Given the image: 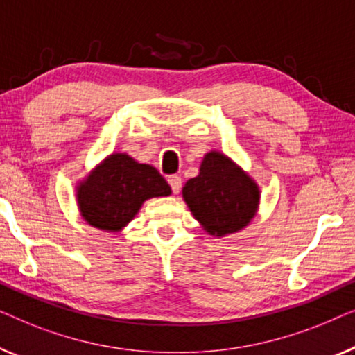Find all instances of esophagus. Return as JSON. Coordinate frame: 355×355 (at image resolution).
Returning <instances> with one entry per match:
<instances>
[{
  "label": "esophagus",
  "instance_id": "obj_1",
  "mask_svg": "<svg viewBox=\"0 0 355 355\" xmlns=\"http://www.w3.org/2000/svg\"><path fill=\"white\" fill-rule=\"evenodd\" d=\"M167 182H168V184H171L173 194H178L180 189H182V178H180L178 175H171L167 178Z\"/></svg>",
  "mask_w": 355,
  "mask_h": 355
}]
</instances>
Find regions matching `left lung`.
Wrapping results in <instances>:
<instances>
[{
  "label": "left lung",
  "mask_w": 355,
  "mask_h": 355,
  "mask_svg": "<svg viewBox=\"0 0 355 355\" xmlns=\"http://www.w3.org/2000/svg\"><path fill=\"white\" fill-rule=\"evenodd\" d=\"M189 212L207 234L223 238L251 225L261 206L256 180L225 153L204 154L198 177L182 189Z\"/></svg>",
  "instance_id": "8db88e82"
}]
</instances>
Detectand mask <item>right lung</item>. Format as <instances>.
Segmentation results:
<instances>
[{
    "instance_id": "obj_1",
    "label": "right lung",
    "mask_w": 355,
    "mask_h": 355,
    "mask_svg": "<svg viewBox=\"0 0 355 355\" xmlns=\"http://www.w3.org/2000/svg\"><path fill=\"white\" fill-rule=\"evenodd\" d=\"M171 194L156 167L135 161L127 153H111L76 184L80 217L107 233L122 232L144 201Z\"/></svg>"
}]
</instances>
